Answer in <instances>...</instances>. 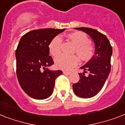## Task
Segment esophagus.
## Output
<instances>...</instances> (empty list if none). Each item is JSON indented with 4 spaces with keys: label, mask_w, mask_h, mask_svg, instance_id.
I'll return each instance as SVG.
<instances>
[{
    "label": "esophagus",
    "mask_w": 125,
    "mask_h": 125,
    "mask_svg": "<svg viewBox=\"0 0 125 125\" xmlns=\"http://www.w3.org/2000/svg\"><path fill=\"white\" fill-rule=\"evenodd\" d=\"M63 73L64 74H66V75H70L71 74V72H69V71H63Z\"/></svg>",
    "instance_id": "esophagus-1"
}]
</instances>
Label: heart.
Returning <instances> with one entry per match:
<instances>
[{
	"mask_svg": "<svg viewBox=\"0 0 125 125\" xmlns=\"http://www.w3.org/2000/svg\"><path fill=\"white\" fill-rule=\"evenodd\" d=\"M66 37L75 45L74 52L76 53L80 59L88 62L92 59L95 53L94 45L89 42V38L82 32H73L69 33ZM60 36L54 37L49 44V51L52 56L55 57L60 52L62 45ZM56 67L60 69L69 70L76 65L78 63V58L76 55H60L55 58Z\"/></svg>",
	"mask_w": 125,
	"mask_h": 125,
	"instance_id": "obj_1",
	"label": "heart"
}]
</instances>
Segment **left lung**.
Wrapping results in <instances>:
<instances>
[{"instance_id": "8db88e82", "label": "left lung", "mask_w": 125, "mask_h": 125, "mask_svg": "<svg viewBox=\"0 0 125 125\" xmlns=\"http://www.w3.org/2000/svg\"><path fill=\"white\" fill-rule=\"evenodd\" d=\"M75 29L85 32L95 43L94 56L81 67L84 72L79 73L80 80L73 85V91L76 96L80 98H90L99 93L110 73L112 47L105 34L96 29L89 27H77ZM85 73L89 74L87 76Z\"/></svg>"}]
</instances>
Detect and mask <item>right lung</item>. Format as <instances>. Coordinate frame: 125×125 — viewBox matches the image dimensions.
<instances>
[{"instance_id":"obj_1","label":"right lung","mask_w":125,"mask_h":125,"mask_svg":"<svg viewBox=\"0 0 125 125\" xmlns=\"http://www.w3.org/2000/svg\"><path fill=\"white\" fill-rule=\"evenodd\" d=\"M65 29L52 28L33 30L22 36L15 52L17 76L21 88L36 99L49 98L53 92L55 80L62 71H50L53 60L49 54V44Z\"/></svg>"}]
</instances>
